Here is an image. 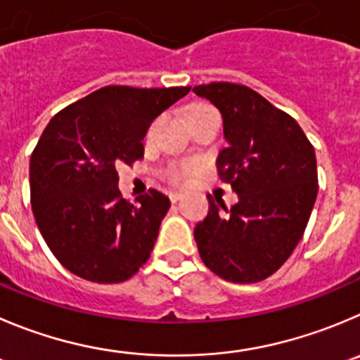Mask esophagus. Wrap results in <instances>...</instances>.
I'll return each instance as SVG.
<instances>
[{"label": "esophagus", "instance_id": "obj_1", "mask_svg": "<svg viewBox=\"0 0 360 360\" xmlns=\"http://www.w3.org/2000/svg\"><path fill=\"white\" fill-rule=\"evenodd\" d=\"M183 197H184L183 191H170V200H172V202H179Z\"/></svg>", "mask_w": 360, "mask_h": 360}]
</instances>
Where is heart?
I'll return each instance as SVG.
<instances>
[{
    "label": "heart",
    "instance_id": "heart-1",
    "mask_svg": "<svg viewBox=\"0 0 360 360\" xmlns=\"http://www.w3.org/2000/svg\"><path fill=\"white\" fill-rule=\"evenodd\" d=\"M210 106L206 104H193L190 110H188L186 117L191 115V113H197V112H202V110H207ZM199 167L195 163H179V165H174L169 169V177L176 183H184V181H190L191 177L195 176Z\"/></svg>",
    "mask_w": 360,
    "mask_h": 360
}]
</instances>
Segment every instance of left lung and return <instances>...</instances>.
Listing matches in <instances>:
<instances>
[{
  "mask_svg": "<svg viewBox=\"0 0 360 360\" xmlns=\"http://www.w3.org/2000/svg\"><path fill=\"white\" fill-rule=\"evenodd\" d=\"M193 92L221 113L227 147L217 169L238 195L231 210L207 197V217L193 231L197 248L224 281L259 282L304 236L318 193L314 147L293 117L248 86L218 82Z\"/></svg>",
  "mask_w": 360,
  "mask_h": 360,
  "instance_id": "obj_1",
  "label": "left lung"
}]
</instances>
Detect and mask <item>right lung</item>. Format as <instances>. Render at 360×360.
Segmentation results:
<instances>
[{"label": "right lung", "mask_w": 360, "mask_h": 360, "mask_svg": "<svg viewBox=\"0 0 360 360\" xmlns=\"http://www.w3.org/2000/svg\"><path fill=\"white\" fill-rule=\"evenodd\" d=\"M190 86H103L56 113L30 160L32 210L56 259L99 284L133 277L149 259L170 207L158 190L131 204L119 165L143 158V136Z\"/></svg>", "instance_id": "1"}]
</instances>
